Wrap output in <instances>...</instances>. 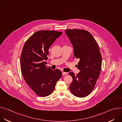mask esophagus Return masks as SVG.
I'll return each mask as SVG.
<instances>
[{"instance_id":"34e87169","label":"esophagus","mask_w":122,"mask_h":122,"mask_svg":"<svg viewBox=\"0 0 122 122\" xmlns=\"http://www.w3.org/2000/svg\"><path fill=\"white\" fill-rule=\"evenodd\" d=\"M67 73L66 72H62V75H66Z\"/></svg>"}]
</instances>
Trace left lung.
I'll use <instances>...</instances> for the list:
<instances>
[{
  "instance_id": "8db88e82",
  "label": "left lung",
  "mask_w": 122,
  "mask_h": 122,
  "mask_svg": "<svg viewBox=\"0 0 122 122\" xmlns=\"http://www.w3.org/2000/svg\"><path fill=\"white\" fill-rule=\"evenodd\" d=\"M66 34L74 49V57L79 58L80 72H69L73 81L69 89L78 97H84L93 90L101 68L102 57L99 46L92 34L85 30L67 29Z\"/></svg>"
}]
</instances>
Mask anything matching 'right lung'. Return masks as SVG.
Here are the masks:
<instances>
[{
    "instance_id": "1",
    "label": "right lung",
    "mask_w": 122,
    "mask_h": 122,
    "mask_svg": "<svg viewBox=\"0 0 122 122\" xmlns=\"http://www.w3.org/2000/svg\"><path fill=\"white\" fill-rule=\"evenodd\" d=\"M62 32L41 30L35 33L25 41L21 55V71L26 83L36 95L47 97L54 91L62 75L46 66L49 49Z\"/></svg>"
}]
</instances>
